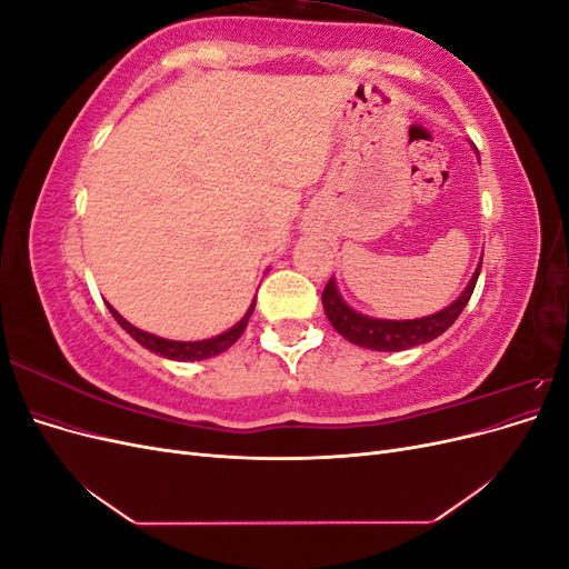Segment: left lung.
<instances>
[{"label":"left lung","instance_id":"obj_1","mask_svg":"<svg viewBox=\"0 0 569 569\" xmlns=\"http://www.w3.org/2000/svg\"><path fill=\"white\" fill-rule=\"evenodd\" d=\"M479 270H481V263L472 274L470 284L465 287L462 295L449 308L418 320H375L368 316H360L341 301L337 284L330 278V282H327L322 289L325 313L330 318L335 330L341 337H347L351 343H358V347L372 349V351H403L410 347H418V343L432 341L449 330L462 313V308L468 306L479 278Z\"/></svg>","mask_w":569,"mask_h":569}]
</instances>
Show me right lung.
<instances>
[{
  "instance_id": "obj_1",
  "label": "right lung",
  "mask_w": 569,
  "mask_h": 569,
  "mask_svg": "<svg viewBox=\"0 0 569 569\" xmlns=\"http://www.w3.org/2000/svg\"><path fill=\"white\" fill-rule=\"evenodd\" d=\"M253 306H256V301L249 306V311H247V316L239 320L232 330H228V332H222V335H218V337H213V339H203V341H170V339H163V337H157V335H149V332H142V330H137L134 325H130L123 316H120L116 308L109 303V311H111V316L116 318V322L123 327V330L134 339V341H140L144 349H149V351H153V353H161L163 358H170V360H203V358H211V356H218V353H222L226 349H230L232 343L242 337V332L247 330V322H249V318H251V313H253Z\"/></svg>"
}]
</instances>
